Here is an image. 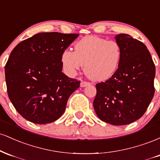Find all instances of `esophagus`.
<instances>
[{
    "instance_id": "esophagus-1",
    "label": "esophagus",
    "mask_w": 160,
    "mask_h": 160,
    "mask_svg": "<svg viewBox=\"0 0 160 160\" xmlns=\"http://www.w3.org/2000/svg\"><path fill=\"white\" fill-rule=\"evenodd\" d=\"M90 85V82H86V81H82L80 82V86H81V87H85L86 86H89Z\"/></svg>"
}]
</instances>
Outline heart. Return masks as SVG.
<instances>
[{"label":"heart","instance_id":"b5f03b06","mask_svg":"<svg viewBox=\"0 0 160 160\" xmlns=\"http://www.w3.org/2000/svg\"><path fill=\"white\" fill-rule=\"evenodd\" d=\"M122 58V49L115 40H108L98 36H87L78 40L74 52L65 49L62 52L63 69L74 76L85 65V73L89 78L102 81L117 72Z\"/></svg>","mask_w":160,"mask_h":160}]
</instances>
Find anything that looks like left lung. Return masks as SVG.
<instances>
[{
    "mask_svg": "<svg viewBox=\"0 0 160 160\" xmlns=\"http://www.w3.org/2000/svg\"><path fill=\"white\" fill-rule=\"evenodd\" d=\"M122 49L119 68L105 82H98L93 106L101 120L123 126L141 118L153 98L156 68L142 42L126 34L116 37Z\"/></svg>",
    "mask_w": 160,
    "mask_h": 160,
    "instance_id": "1",
    "label": "left lung"
}]
</instances>
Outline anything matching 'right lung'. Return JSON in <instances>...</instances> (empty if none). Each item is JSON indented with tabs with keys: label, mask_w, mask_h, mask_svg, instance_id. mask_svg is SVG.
I'll list each match as a JSON object with an SVG mask.
<instances>
[{
	"label": "right lung",
	"mask_w": 160,
	"mask_h": 160,
	"mask_svg": "<svg viewBox=\"0 0 160 160\" xmlns=\"http://www.w3.org/2000/svg\"><path fill=\"white\" fill-rule=\"evenodd\" d=\"M79 34L39 33L12 49L5 65L7 93L22 117L47 124L65 112L70 95L80 81L62 72V52Z\"/></svg>",
	"instance_id": "right-lung-1"
}]
</instances>
